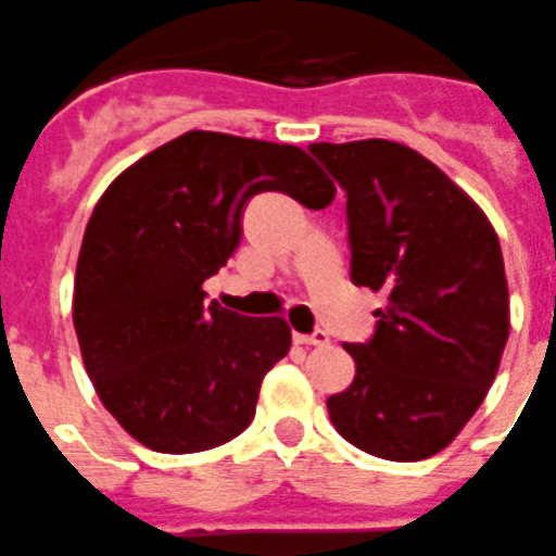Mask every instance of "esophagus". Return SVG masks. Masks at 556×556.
<instances>
[{
  "label": "esophagus",
  "instance_id": "obj_1",
  "mask_svg": "<svg viewBox=\"0 0 556 556\" xmlns=\"http://www.w3.org/2000/svg\"><path fill=\"white\" fill-rule=\"evenodd\" d=\"M296 343H304V346H327L329 343V334L324 329H315L313 334H293Z\"/></svg>",
  "mask_w": 556,
  "mask_h": 556
}]
</instances>
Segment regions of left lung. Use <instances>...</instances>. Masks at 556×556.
I'll list each match as a JSON object with an SVG mask.
<instances>
[{"label":"left lung","mask_w":556,"mask_h":556,"mask_svg":"<svg viewBox=\"0 0 556 556\" xmlns=\"http://www.w3.org/2000/svg\"><path fill=\"white\" fill-rule=\"evenodd\" d=\"M346 191L352 282L384 290L377 329L346 343L357 374L327 399L363 452L427 459L471 421L496 379L509 293L496 229L471 197L404 143H313Z\"/></svg>","instance_id":"8db88e82"}]
</instances>
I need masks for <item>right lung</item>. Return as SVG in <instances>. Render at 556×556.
I'll return each mask as SVG.
<instances>
[{
    "label": "right lung",
    "mask_w": 556,
    "mask_h": 556,
    "mask_svg": "<svg viewBox=\"0 0 556 556\" xmlns=\"http://www.w3.org/2000/svg\"><path fill=\"white\" fill-rule=\"evenodd\" d=\"M321 210L334 185L304 149L191 129L118 174L85 227L74 329L108 413L152 452L193 454L252 424L263 377L288 354L285 318L204 302L241 243L249 199Z\"/></svg>",
    "instance_id": "add662e5"
}]
</instances>
